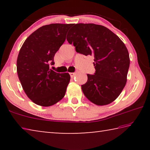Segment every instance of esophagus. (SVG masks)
Here are the masks:
<instances>
[{"label":"esophagus","instance_id":"esophagus-1","mask_svg":"<svg viewBox=\"0 0 150 150\" xmlns=\"http://www.w3.org/2000/svg\"><path fill=\"white\" fill-rule=\"evenodd\" d=\"M69 75L71 76V77H74L76 75V73H69Z\"/></svg>","mask_w":150,"mask_h":150}]
</instances>
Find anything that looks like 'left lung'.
Wrapping results in <instances>:
<instances>
[{
    "mask_svg": "<svg viewBox=\"0 0 150 150\" xmlns=\"http://www.w3.org/2000/svg\"><path fill=\"white\" fill-rule=\"evenodd\" d=\"M77 53L94 56V75L81 85L85 96L96 105H106L120 95L127 81L130 57L118 35L101 25L73 24L67 35Z\"/></svg>",
    "mask_w": 150,
    "mask_h": 150,
    "instance_id": "8db88e82",
    "label": "left lung"
}]
</instances>
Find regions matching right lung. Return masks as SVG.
Listing matches in <instances>:
<instances>
[{
	"label": "right lung",
	"mask_w": 150,
	"mask_h": 150,
	"mask_svg": "<svg viewBox=\"0 0 150 150\" xmlns=\"http://www.w3.org/2000/svg\"><path fill=\"white\" fill-rule=\"evenodd\" d=\"M72 24H51L40 27L25 40L16 62L22 88L30 100L42 106H50L65 96L70 81L68 73L50 69L54 55L64 43Z\"/></svg>",
	"instance_id": "obj_1"
}]
</instances>
